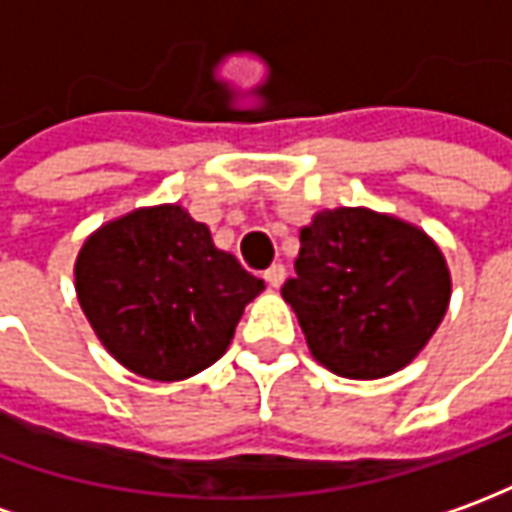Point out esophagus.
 Returning a JSON list of instances; mask_svg holds the SVG:
<instances>
[{"mask_svg":"<svg viewBox=\"0 0 512 512\" xmlns=\"http://www.w3.org/2000/svg\"><path fill=\"white\" fill-rule=\"evenodd\" d=\"M284 276H287L284 264H273V267H267V270H264V281H267L273 290H279L281 284H284Z\"/></svg>","mask_w":512,"mask_h":512,"instance_id":"1","label":"esophagus"}]
</instances>
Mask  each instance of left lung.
Wrapping results in <instances>:
<instances>
[{"label":"left lung","instance_id":"left-lung-1","mask_svg":"<svg viewBox=\"0 0 512 512\" xmlns=\"http://www.w3.org/2000/svg\"><path fill=\"white\" fill-rule=\"evenodd\" d=\"M312 358L375 380L403 369L437 332L451 298L440 248L414 225L335 208L301 228L296 279L284 281Z\"/></svg>","mask_w":512,"mask_h":512}]
</instances>
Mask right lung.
I'll use <instances>...</instances> for the list:
<instances>
[{
    "instance_id": "right-lung-1",
    "label": "right lung",
    "mask_w": 512,
    "mask_h": 512,
    "mask_svg": "<svg viewBox=\"0 0 512 512\" xmlns=\"http://www.w3.org/2000/svg\"><path fill=\"white\" fill-rule=\"evenodd\" d=\"M81 310L109 355L152 380H185L225 355L264 290L180 205L120 216L75 262Z\"/></svg>"
}]
</instances>
